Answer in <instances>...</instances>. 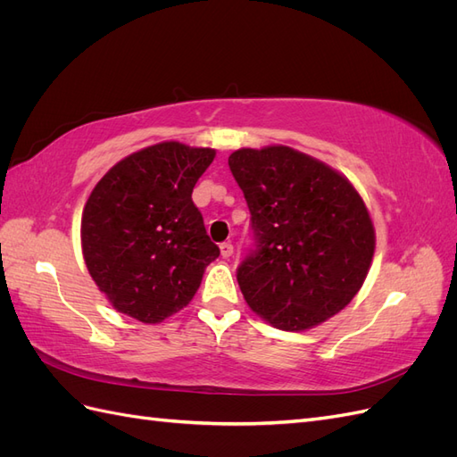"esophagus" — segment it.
Listing matches in <instances>:
<instances>
[{
  "mask_svg": "<svg viewBox=\"0 0 457 457\" xmlns=\"http://www.w3.org/2000/svg\"><path fill=\"white\" fill-rule=\"evenodd\" d=\"M219 250H220V255H223L225 259H228L234 253V245L230 242H223V244L219 245Z\"/></svg>",
  "mask_w": 457,
  "mask_h": 457,
  "instance_id": "esophagus-1",
  "label": "esophagus"
}]
</instances>
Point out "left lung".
Listing matches in <instances>:
<instances>
[{
    "mask_svg": "<svg viewBox=\"0 0 457 457\" xmlns=\"http://www.w3.org/2000/svg\"><path fill=\"white\" fill-rule=\"evenodd\" d=\"M228 168L257 240L237 276L250 309L274 328L305 331L347 307L376 252V228L349 179L284 145L234 150Z\"/></svg>",
    "mask_w": 457,
    "mask_h": 457,
    "instance_id": "1",
    "label": "left lung"
}]
</instances>
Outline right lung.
<instances>
[{
    "instance_id": "1",
    "label": "right lung",
    "mask_w": 457,
    "mask_h": 457,
    "mask_svg": "<svg viewBox=\"0 0 457 457\" xmlns=\"http://www.w3.org/2000/svg\"><path fill=\"white\" fill-rule=\"evenodd\" d=\"M213 158V148L163 141L120 160L91 190L81 252L118 312L160 324L198 292L219 247L205 234L192 188Z\"/></svg>"
}]
</instances>
